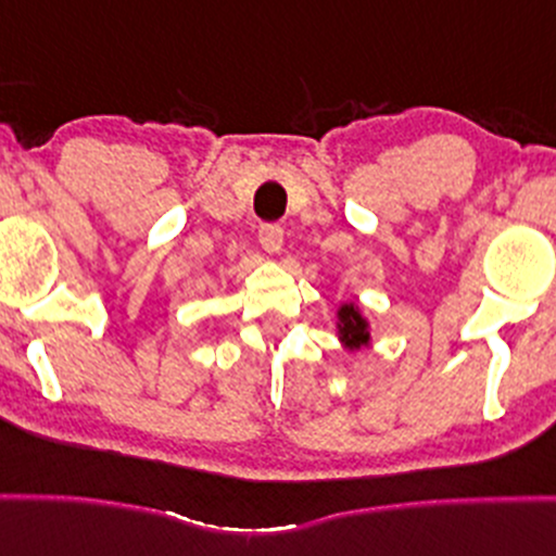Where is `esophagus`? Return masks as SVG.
I'll use <instances>...</instances> for the list:
<instances>
[{
	"mask_svg": "<svg viewBox=\"0 0 556 556\" xmlns=\"http://www.w3.org/2000/svg\"><path fill=\"white\" fill-rule=\"evenodd\" d=\"M258 242H261V248L269 253V256H277V253L282 251V242H285L282 227H279V225H264V227H261V232H258Z\"/></svg>",
	"mask_w": 556,
	"mask_h": 556,
	"instance_id": "34e87169",
	"label": "esophagus"
}]
</instances>
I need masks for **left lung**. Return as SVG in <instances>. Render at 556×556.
Returning a JSON list of instances; mask_svg holds the SVG:
<instances>
[{"label": "left lung", "mask_w": 556, "mask_h": 556, "mask_svg": "<svg viewBox=\"0 0 556 556\" xmlns=\"http://www.w3.org/2000/svg\"><path fill=\"white\" fill-rule=\"evenodd\" d=\"M334 316L337 340L342 342V348L348 350V353H358L361 348H371V321H368V316L363 314V308L355 300H342V303L337 305Z\"/></svg>", "instance_id": "obj_1"}]
</instances>
